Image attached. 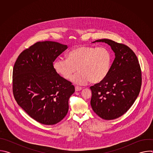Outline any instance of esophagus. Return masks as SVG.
<instances>
[{
    "instance_id": "1",
    "label": "esophagus",
    "mask_w": 153,
    "mask_h": 153,
    "mask_svg": "<svg viewBox=\"0 0 153 153\" xmlns=\"http://www.w3.org/2000/svg\"><path fill=\"white\" fill-rule=\"evenodd\" d=\"M82 90V87H80V86H75V90H76V91H80Z\"/></svg>"
}]
</instances>
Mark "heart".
Here are the masks:
<instances>
[{
    "mask_svg": "<svg viewBox=\"0 0 153 153\" xmlns=\"http://www.w3.org/2000/svg\"><path fill=\"white\" fill-rule=\"evenodd\" d=\"M112 56L105 47L79 46L68 54V59H57L54 63L55 71L63 78L68 80L78 70L79 71L72 78L78 85H85L90 81L93 83L104 80L111 68Z\"/></svg>",
    "mask_w": 153,
    "mask_h": 153,
    "instance_id": "heart-1",
    "label": "heart"
}]
</instances>
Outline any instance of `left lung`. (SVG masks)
Listing matches in <instances>:
<instances>
[{"instance_id": "left-lung-1", "label": "left lung", "mask_w": 153, "mask_h": 153, "mask_svg": "<svg viewBox=\"0 0 153 153\" xmlns=\"http://www.w3.org/2000/svg\"><path fill=\"white\" fill-rule=\"evenodd\" d=\"M105 42L115 53V59L106 78L90 86L93 111L105 120H113L124 114L137 99L142 85V71L134 52L123 43L110 39Z\"/></svg>"}]
</instances>
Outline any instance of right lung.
Here are the masks:
<instances>
[{"mask_svg": "<svg viewBox=\"0 0 153 153\" xmlns=\"http://www.w3.org/2000/svg\"><path fill=\"white\" fill-rule=\"evenodd\" d=\"M67 48L56 42H38L22 52L14 63V99L40 123L56 124L68 113V100L75 91L74 86L57 74L53 67V62Z\"/></svg>", "mask_w": 153, "mask_h": 153, "instance_id": "right-lung-1", "label": "right lung"}]
</instances>
